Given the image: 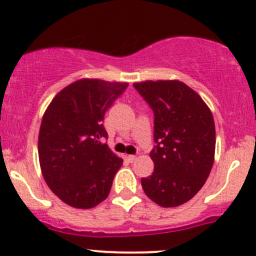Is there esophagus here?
<instances>
[{
	"mask_svg": "<svg viewBox=\"0 0 256 256\" xmlns=\"http://www.w3.org/2000/svg\"><path fill=\"white\" fill-rule=\"evenodd\" d=\"M128 160H130L131 163L135 162V160H136V156H128Z\"/></svg>",
	"mask_w": 256,
	"mask_h": 256,
	"instance_id": "34e87169",
	"label": "esophagus"
}]
</instances>
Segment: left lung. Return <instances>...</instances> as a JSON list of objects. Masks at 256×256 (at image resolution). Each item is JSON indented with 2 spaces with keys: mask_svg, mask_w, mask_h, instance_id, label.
<instances>
[{
  "mask_svg": "<svg viewBox=\"0 0 256 256\" xmlns=\"http://www.w3.org/2000/svg\"><path fill=\"white\" fill-rule=\"evenodd\" d=\"M134 86L154 112V171L142 178V190L163 208L178 206L198 194L212 171L213 114L202 96L178 80H148Z\"/></svg>",
  "mask_w": 256,
  "mask_h": 256,
  "instance_id": "8db88e82",
  "label": "left lung"
}]
</instances>
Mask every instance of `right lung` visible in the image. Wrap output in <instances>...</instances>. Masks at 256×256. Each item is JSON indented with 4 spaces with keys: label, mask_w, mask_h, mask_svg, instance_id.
Returning a JSON list of instances; mask_svg holds the SVG:
<instances>
[{
    "label": "right lung",
    "mask_w": 256,
    "mask_h": 256,
    "mask_svg": "<svg viewBox=\"0 0 256 256\" xmlns=\"http://www.w3.org/2000/svg\"><path fill=\"white\" fill-rule=\"evenodd\" d=\"M128 82L80 79L54 96L43 114L38 136L44 181L72 208L90 209L111 191L124 160L108 145L104 114Z\"/></svg>",
    "instance_id": "right-lung-1"
}]
</instances>
